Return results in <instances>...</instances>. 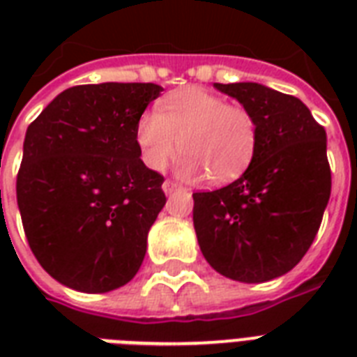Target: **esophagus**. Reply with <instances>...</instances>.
Returning <instances> with one entry per match:
<instances>
[{
  "instance_id": "1",
  "label": "esophagus",
  "mask_w": 357,
  "mask_h": 357,
  "mask_svg": "<svg viewBox=\"0 0 357 357\" xmlns=\"http://www.w3.org/2000/svg\"><path fill=\"white\" fill-rule=\"evenodd\" d=\"M179 189H183L181 185L176 183V181H172V179H167L165 183H162V190L167 192V195H170V192H174V190H179Z\"/></svg>"
}]
</instances>
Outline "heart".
<instances>
[{
    "label": "heart",
    "instance_id": "b5f03b06",
    "mask_svg": "<svg viewBox=\"0 0 357 357\" xmlns=\"http://www.w3.org/2000/svg\"><path fill=\"white\" fill-rule=\"evenodd\" d=\"M142 161L162 170L174 153L185 151L178 170L185 178L207 174L211 183L237 179L257 148V123L248 109L196 86L168 94L161 109H148L137 122Z\"/></svg>",
    "mask_w": 357,
    "mask_h": 357
}]
</instances>
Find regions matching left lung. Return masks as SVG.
I'll return each instance as SVG.
<instances>
[{"label":"left lung","instance_id":"8db88e82","mask_svg":"<svg viewBox=\"0 0 357 357\" xmlns=\"http://www.w3.org/2000/svg\"><path fill=\"white\" fill-rule=\"evenodd\" d=\"M215 86L252 113L257 148L234 183L192 195L196 237L222 276L268 282L298 265L321 228L332 190L326 131L298 98L259 83Z\"/></svg>","mask_w":357,"mask_h":357}]
</instances>
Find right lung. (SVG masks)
<instances>
[{
    "mask_svg": "<svg viewBox=\"0 0 357 357\" xmlns=\"http://www.w3.org/2000/svg\"><path fill=\"white\" fill-rule=\"evenodd\" d=\"M153 83L77 85L27 128L16 178L22 224L42 268L81 293L133 280L167 204L161 174L140 159L137 122Z\"/></svg>",
    "mask_w": 357,
    "mask_h": 357,
    "instance_id": "right-lung-1",
    "label": "right lung"
}]
</instances>
